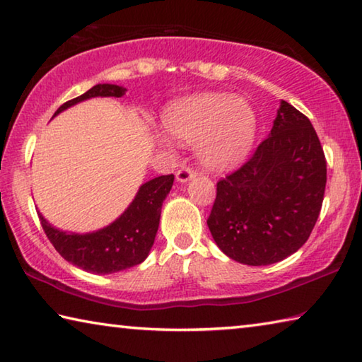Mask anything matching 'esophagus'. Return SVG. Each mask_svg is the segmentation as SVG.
<instances>
[{
    "instance_id": "esophagus-1",
    "label": "esophagus",
    "mask_w": 362,
    "mask_h": 362,
    "mask_svg": "<svg viewBox=\"0 0 362 362\" xmlns=\"http://www.w3.org/2000/svg\"><path fill=\"white\" fill-rule=\"evenodd\" d=\"M194 175H196L194 170L192 168H188V166H182L179 170H177V174H175L177 182H182V183L192 180Z\"/></svg>"
}]
</instances>
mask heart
Returning <instances> with one entry per match:
<instances>
[{
	"mask_svg": "<svg viewBox=\"0 0 362 362\" xmlns=\"http://www.w3.org/2000/svg\"><path fill=\"white\" fill-rule=\"evenodd\" d=\"M168 132L185 144H198L206 168L228 169L252 150L257 116L247 100L204 93L173 103L163 116Z\"/></svg>",
	"mask_w": 362,
	"mask_h": 362,
	"instance_id": "1",
	"label": "heart"
}]
</instances>
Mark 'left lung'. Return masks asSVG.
<instances>
[{
  "mask_svg": "<svg viewBox=\"0 0 362 362\" xmlns=\"http://www.w3.org/2000/svg\"><path fill=\"white\" fill-rule=\"evenodd\" d=\"M327 164L310 119L281 102L272 134L240 169L217 182L207 218L222 252L272 265L303 246L320 217Z\"/></svg>",
  "mask_w": 362,
  "mask_h": 362,
  "instance_id": "left-lung-1",
  "label": "left lung"
}]
</instances>
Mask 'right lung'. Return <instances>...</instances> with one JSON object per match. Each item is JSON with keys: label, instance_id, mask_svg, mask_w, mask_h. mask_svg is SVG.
<instances>
[{"label": "right lung", "instance_id": "add662e5", "mask_svg": "<svg viewBox=\"0 0 362 362\" xmlns=\"http://www.w3.org/2000/svg\"><path fill=\"white\" fill-rule=\"evenodd\" d=\"M124 88L116 84H97L88 93L65 102L57 113L90 97H122ZM174 183V175H161L144 183L136 198L112 225L88 235L65 233L49 225L38 214L42 230L57 252L71 265L94 274H110L142 263L155 243L161 217V206Z\"/></svg>", "mask_w": 362, "mask_h": 362}]
</instances>
